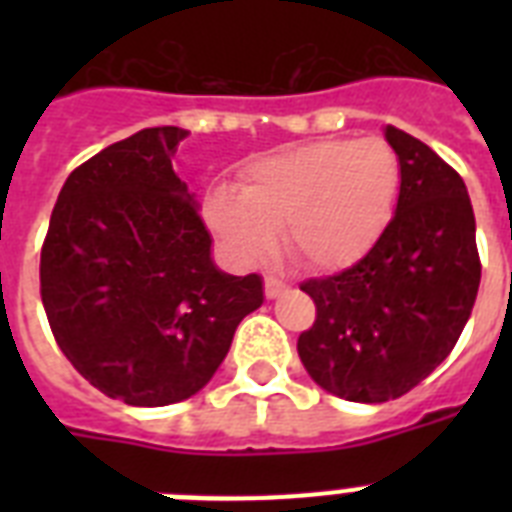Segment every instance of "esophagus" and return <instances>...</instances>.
<instances>
[{"mask_svg": "<svg viewBox=\"0 0 512 512\" xmlns=\"http://www.w3.org/2000/svg\"><path fill=\"white\" fill-rule=\"evenodd\" d=\"M284 292H287V284H284V281L273 279V276L265 279V297H268V300H276V297H281Z\"/></svg>", "mask_w": 512, "mask_h": 512, "instance_id": "1", "label": "esophagus"}]
</instances>
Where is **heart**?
I'll use <instances>...</instances> for the list:
<instances>
[{"instance_id":"1","label":"heart","mask_w":512,"mask_h":512,"mask_svg":"<svg viewBox=\"0 0 512 512\" xmlns=\"http://www.w3.org/2000/svg\"><path fill=\"white\" fill-rule=\"evenodd\" d=\"M401 196V162L380 138L316 140L244 167L239 191L215 185L204 223L241 268L284 249L313 273L364 260L385 236Z\"/></svg>"}]
</instances>
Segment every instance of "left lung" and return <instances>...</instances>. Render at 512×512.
Returning <instances> with one entry per match:
<instances>
[{"label": "left lung", "instance_id": "obj_1", "mask_svg": "<svg viewBox=\"0 0 512 512\" xmlns=\"http://www.w3.org/2000/svg\"><path fill=\"white\" fill-rule=\"evenodd\" d=\"M385 140L401 162L396 215L353 268L305 281L316 321L297 340L313 382L358 404H382L425 380L460 340L481 284L462 177L393 124Z\"/></svg>", "mask_w": 512, "mask_h": 512}]
</instances>
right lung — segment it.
Masks as SVG:
<instances>
[{"mask_svg":"<svg viewBox=\"0 0 512 512\" xmlns=\"http://www.w3.org/2000/svg\"><path fill=\"white\" fill-rule=\"evenodd\" d=\"M183 135L148 127L76 167L42 247V303L60 350L130 406L199 393L265 300L257 273L231 276L212 260L199 201L172 170Z\"/></svg>","mask_w":512,"mask_h":512,"instance_id":"add662e5","label":"right lung"}]
</instances>
